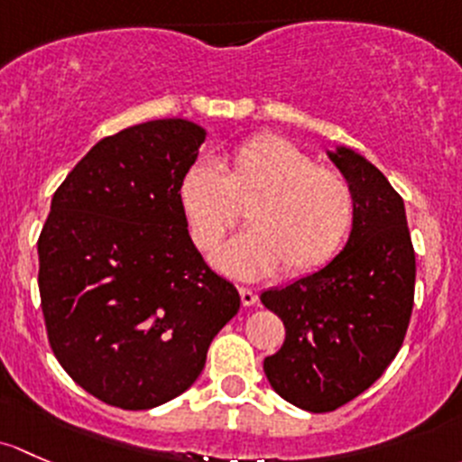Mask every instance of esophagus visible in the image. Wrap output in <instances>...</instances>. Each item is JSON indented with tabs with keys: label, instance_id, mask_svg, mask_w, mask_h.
Listing matches in <instances>:
<instances>
[{
	"label": "esophagus",
	"instance_id": "esophagus-1",
	"mask_svg": "<svg viewBox=\"0 0 462 462\" xmlns=\"http://www.w3.org/2000/svg\"><path fill=\"white\" fill-rule=\"evenodd\" d=\"M240 300L245 307H254L255 302H258V296H255L254 289L249 287H240Z\"/></svg>",
	"mask_w": 462,
	"mask_h": 462
}]
</instances>
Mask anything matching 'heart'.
<instances>
[{
  "label": "heart",
  "instance_id": "1",
  "mask_svg": "<svg viewBox=\"0 0 462 462\" xmlns=\"http://www.w3.org/2000/svg\"><path fill=\"white\" fill-rule=\"evenodd\" d=\"M246 208L249 229L231 237L213 264L240 280H260L282 264L302 275L329 263L349 236L356 196L345 175L320 169L284 137L263 135L237 146L225 171L198 160L184 171L178 199L199 251L208 254Z\"/></svg>",
  "mask_w": 462,
  "mask_h": 462
}]
</instances>
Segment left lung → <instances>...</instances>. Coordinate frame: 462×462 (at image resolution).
<instances>
[{
  "label": "left lung",
  "instance_id": "left-lung-1",
  "mask_svg": "<svg viewBox=\"0 0 462 462\" xmlns=\"http://www.w3.org/2000/svg\"><path fill=\"white\" fill-rule=\"evenodd\" d=\"M327 155L356 196L346 245L313 273L260 296L287 331L278 354L264 358L266 380L313 413L354 401L396 358L416 282L402 198L358 151L336 146Z\"/></svg>",
  "mask_w": 462,
  "mask_h": 462
}]
</instances>
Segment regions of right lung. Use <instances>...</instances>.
Listing matches in <instances>:
<instances>
[{"label": "right lung", "instance_id": "add662e5", "mask_svg": "<svg viewBox=\"0 0 462 462\" xmlns=\"http://www.w3.org/2000/svg\"><path fill=\"white\" fill-rule=\"evenodd\" d=\"M207 131L166 117L99 140L57 189L40 296L64 372L102 402L153 409L187 392L237 289L204 264L178 199Z\"/></svg>", "mask_w": 462, "mask_h": 462}]
</instances>
